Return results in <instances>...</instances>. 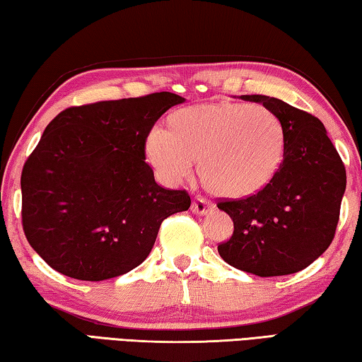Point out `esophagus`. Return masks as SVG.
<instances>
[{
    "label": "esophagus",
    "instance_id": "1",
    "mask_svg": "<svg viewBox=\"0 0 362 362\" xmlns=\"http://www.w3.org/2000/svg\"><path fill=\"white\" fill-rule=\"evenodd\" d=\"M211 203L207 199H204L203 196H196V198L193 199L192 203V212L193 214H198V216H204V214H207L211 211Z\"/></svg>",
    "mask_w": 362,
    "mask_h": 362
}]
</instances>
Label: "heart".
<instances>
[{"label": "heart", "instance_id": "heart-1", "mask_svg": "<svg viewBox=\"0 0 362 362\" xmlns=\"http://www.w3.org/2000/svg\"><path fill=\"white\" fill-rule=\"evenodd\" d=\"M284 151L276 115L238 102L177 110L169 118V131L156 127L146 139L153 166L168 182L188 179L198 159L206 188L226 198L262 192L278 174Z\"/></svg>", "mask_w": 362, "mask_h": 362}]
</instances>
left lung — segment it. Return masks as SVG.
<instances>
[{
	"label": "left lung",
	"mask_w": 362,
	"mask_h": 362,
	"mask_svg": "<svg viewBox=\"0 0 362 362\" xmlns=\"http://www.w3.org/2000/svg\"><path fill=\"white\" fill-rule=\"evenodd\" d=\"M276 115L286 151L274 179L241 199H220L233 220L218 254L257 276H283L311 265L334 240L346 188L341 158L316 116L268 95H241Z\"/></svg>",
	"instance_id": "left-lung-1"
}]
</instances>
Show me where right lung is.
<instances>
[{
	"label": "right lung",
	"instance_id": "right-lung-1",
	"mask_svg": "<svg viewBox=\"0 0 362 362\" xmlns=\"http://www.w3.org/2000/svg\"><path fill=\"white\" fill-rule=\"evenodd\" d=\"M183 97L155 93L70 107L49 122L23 164L22 226L36 254L65 276L103 281L148 257L163 220L188 211L145 163L155 122Z\"/></svg>",
	"mask_w": 362,
	"mask_h": 362
}]
</instances>
